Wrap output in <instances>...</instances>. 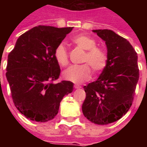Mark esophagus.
<instances>
[{"label": "esophagus", "instance_id": "esophagus-1", "mask_svg": "<svg viewBox=\"0 0 147 147\" xmlns=\"http://www.w3.org/2000/svg\"><path fill=\"white\" fill-rule=\"evenodd\" d=\"M74 87H75L76 89H79V88H80L81 86H80L79 84H75V85H74Z\"/></svg>", "mask_w": 147, "mask_h": 147}]
</instances>
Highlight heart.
Instances as JSON below:
<instances>
[{
    "instance_id": "obj_1",
    "label": "heart",
    "mask_w": 147,
    "mask_h": 147,
    "mask_svg": "<svg viewBox=\"0 0 147 147\" xmlns=\"http://www.w3.org/2000/svg\"><path fill=\"white\" fill-rule=\"evenodd\" d=\"M71 42L85 50L82 62L86 64L71 65L64 70L63 72L64 80L73 83H83L90 80L91 76L90 67L95 74L100 73L105 69L107 65V55L102 49L97 47L94 39L88 35L80 34L72 37ZM53 56L57 64L61 67H65L69 63L67 49L62 43L55 48Z\"/></svg>"
}]
</instances>
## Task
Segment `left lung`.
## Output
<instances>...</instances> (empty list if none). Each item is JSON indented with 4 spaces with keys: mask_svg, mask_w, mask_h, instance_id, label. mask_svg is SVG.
I'll return each instance as SVG.
<instances>
[{
    "mask_svg": "<svg viewBox=\"0 0 147 147\" xmlns=\"http://www.w3.org/2000/svg\"><path fill=\"white\" fill-rule=\"evenodd\" d=\"M107 46V65L98 79L84 86L83 113L96 124L117 121L131 106L139 81L138 56L127 39L111 30H94Z\"/></svg>",
    "mask_w": 147,
    "mask_h": 147,
    "instance_id": "1",
    "label": "left lung"
}]
</instances>
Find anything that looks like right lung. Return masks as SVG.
Returning <instances> with one entry per match:
<instances>
[{
  "mask_svg": "<svg viewBox=\"0 0 147 147\" xmlns=\"http://www.w3.org/2000/svg\"><path fill=\"white\" fill-rule=\"evenodd\" d=\"M72 27L38 26L23 34L8 57L6 78L15 106L27 119L46 122L57 114L64 95L73 83L58 80L61 68L53 56L55 48Z\"/></svg>",
  "mask_w": 147,
  "mask_h": 147,
  "instance_id": "right-lung-1",
  "label": "right lung"
}]
</instances>
